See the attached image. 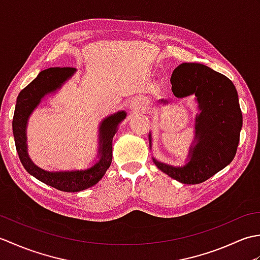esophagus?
Here are the masks:
<instances>
[{
  "label": "esophagus",
  "instance_id": "obj_1",
  "mask_svg": "<svg viewBox=\"0 0 260 260\" xmlns=\"http://www.w3.org/2000/svg\"><path fill=\"white\" fill-rule=\"evenodd\" d=\"M145 105V99L143 97H135V98H132L129 101V109L131 110H137L140 109L141 107H143Z\"/></svg>",
  "mask_w": 260,
  "mask_h": 260
}]
</instances>
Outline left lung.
<instances>
[{"label":"left lung","mask_w":260,"mask_h":260,"mask_svg":"<svg viewBox=\"0 0 260 260\" xmlns=\"http://www.w3.org/2000/svg\"><path fill=\"white\" fill-rule=\"evenodd\" d=\"M171 84L175 97L197 96L201 110L196 125L197 145L183 168L153 161L181 183H202L227 167L236 155L242 126L238 93L229 78L201 63L180 64L173 71Z\"/></svg>","instance_id":"8db88e82"}]
</instances>
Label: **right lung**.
Instances as JSON below:
<instances>
[{
    "instance_id": "right-lung-1",
    "label": "right lung",
    "mask_w": 260,
    "mask_h": 260,
    "mask_svg": "<svg viewBox=\"0 0 260 260\" xmlns=\"http://www.w3.org/2000/svg\"><path fill=\"white\" fill-rule=\"evenodd\" d=\"M75 68H49L41 71L37 78L23 88L16 99L13 116V135L15 147L20 161L24 169L39 181L50 185L54 189L64 192H79L95 185L103 178L110 167L113 158V137L118 124L125 118L126 113L119 112L105 119L101 126V159L92 168L75 172H47L36 167L26 153L25 126L29 115L35 109L41 98L52 92L62 85L64 80L73 76Z\"/></svg>"
}]
</instances>
